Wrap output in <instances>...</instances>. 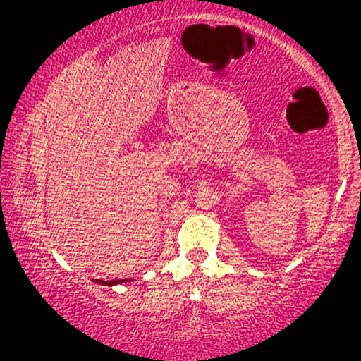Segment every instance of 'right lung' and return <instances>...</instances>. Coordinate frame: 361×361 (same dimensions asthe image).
Listing matches in <instances>:
<instances>
[{
  "mask_svg": "<svg viewBox=\"0 0 361 361\" xmlns=\"http://www.w3.org/2000/svg\"><path fill=\"white\" fill-rule=\"evenodd\" d=\"M93 283L97 284H102V286H116V284H121V283H130V281H135V279H115V281H103V279H92Z\"/></svg>",
  "mask_w": 361,
  "mask_h": 361,
  "instance_id": "1",
  "label": "right lung"
}]
</instances>
